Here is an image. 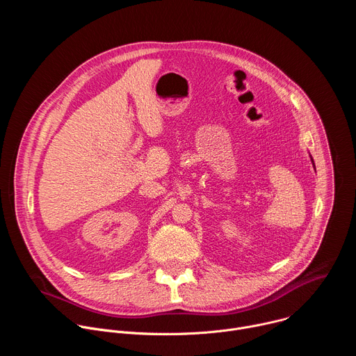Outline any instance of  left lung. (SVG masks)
Wrapping results in <instances>:
<instances>
[{"instance_id":"left-lung-1","label":"left lung","mask_w":356,"mask_h":356,"mask_svg":"<svg viewBox=\"0 0 356 356\" xmlns=\"http://www.w3.org/2000/svg\"><path fill=\"white\" fill-rule=\"evenodd\" d=\"M310 159H312V163H313V168L316 169V165H314V161H313V158H312V155H310Z\"/></svg>"}]
</instances>
